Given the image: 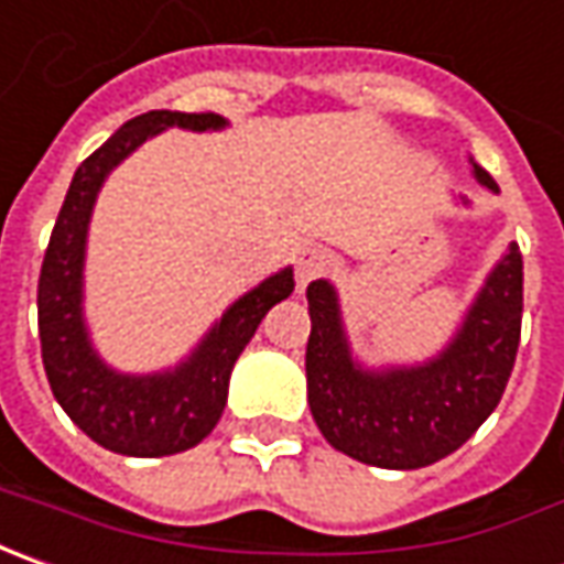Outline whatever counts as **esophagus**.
<instances>
[{
	"label": "esophagus",
	"instance_id": "esophagus-1",
	"mask_svg": "<svg viewBox=\"0 0 564 564\" xmlns=\"http://www.w3.org/2000/svg\"><path fill=\"white\" fill-rule=\"evenodd\" d=\"M330 268V256L324 249H315V246H305L296 252L293 259V271H296V286L305 290L312 281H318L321 274Z\"/></svg>",
	"mask_w": 564,
	"mask_h": 564
}]
</instances>
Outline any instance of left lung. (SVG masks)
Instances as JSON below:
<instances>
[{
  "label": "left lung",
  "mask_w": 564,
  "mask_h": 564,
  "mask_svg": "<svg viewBox=\"0 0 564 564\" xmlns=\"http://www.w3.org/2000/svg\"><path fill=\"white\" fill-rule=\"evenodd\" d=\"M475 174L499 189L484 167L475 165ZM305 300L312 315L305 378L318 431L343 456L412 471L456 453L499 405L521 340L524 262L509 246L449 349L421 368L387 375L352 365L330 283H308Z\"/></svg>",
  "instance_id": "1"
}]
</instances>
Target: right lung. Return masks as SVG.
<instances>
[{"label":"right lung","instance_id":"1","mask_svg":"<svg viewBox=\"0 0 564 564\" xmlns=\"http://www.w3.org/2000/svg\"><path fill=\"white\" fill-rule=\"evenodd\" d=\"M221 124L224 118L215 111L186 115L162 108L130 118L77 167L58 221L52 227L36 286L43 368L52 397L58 399L70 421L89 440L121 456H174L203 443L224 412L234 361L240 359L243 346L252 340L268 308L286 300L296 286L290 268L259 283L252 293L227 308L221 324H215V330L193 352V359L171 375L124 378L108 371L89 349L80 318V271L89 212L106 174L147 137L165 127L208 130Z\"/></svg>","mask_w":564,"mask_h":564}]
</instances>
